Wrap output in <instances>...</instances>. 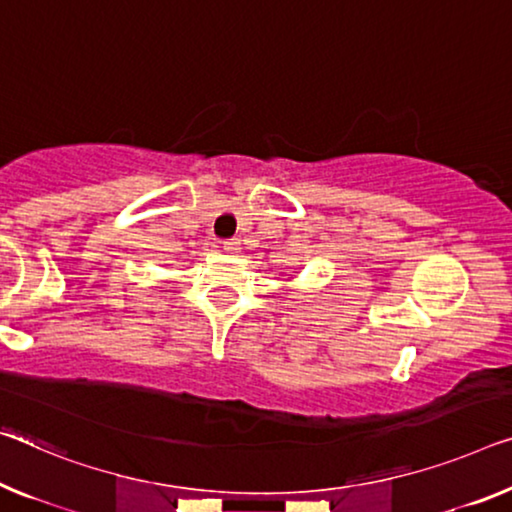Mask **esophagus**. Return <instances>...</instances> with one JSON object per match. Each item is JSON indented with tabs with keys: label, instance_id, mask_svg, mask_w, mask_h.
Masks as SVG:
<instances>
[{
	"label": "esophagus",
	"instance_id": "1",
	"mask_svg": "<svg viewBox=\"0 0 512 512\" xmlns=\"http://www.w3.org/2000/svg\"><path fill=\"white\" fill-rule=\"evenodd\" d=\"M224 251H226V254H238L240 240H224Z\"/></svg>",
	"mask_w": 512,
	"mask_h": 512
}]
</instances>
